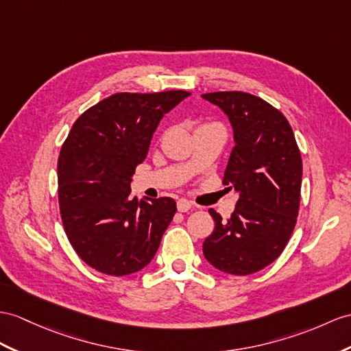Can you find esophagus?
I'll return each mask as SVG.
<instances>
[{"instance_id":"obj_1","label":"esophagus","mask_w":351,"mask_h":351,"mask_svg":"<svg viewBox=\"0 0 351 351\" xmlns=\"http://www.w3.org/2000/svg\"><path fill=\"white\" fill-rule=\"evenodd\" d=\"M191 208H192V202L191 201H187L184 198L177 201V210L180 211V213H186V211H189Z\"/></svg>"}]
</instances>
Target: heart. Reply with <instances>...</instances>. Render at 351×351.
Wrapping results in <instances>:
<instances>
[{
	"instance_id": "1",
	"label": "heart",
	"mask_w": 351,
	"mask_h": 351,
	"mask_svg": "<svg viewBox=\"0 0 351 351\" xmlns=\"http://www.w3.org/2000/svg\"><path fill=\"white\" fill-rule=\"evenodd\" d=\"M207 125H210V123H207ZM202 126H204V125H202Z\"/></svg>"
}]
</instances>
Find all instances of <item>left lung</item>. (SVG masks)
<instances>
[{
  "mask_svg": "<svg viewBox=\"0 0 351 351\" xmlns=\"http://www.w3.org/2000/svg\"><path fill=\"white\" fill-rule=\"evenodd\" d=\"M234 128L223 184L240 193L229 219L208 213L215 230L202 252L213 267L249 276L274 262L290 240L299 211L302 159L292 126L280 110L240 90L204 93Z\"/></svg>",
  "mask_w": 351,
  "mask_h": 351,
  "instance_id": "8db88e82",
  "label": "left lung"
}]
</instances>
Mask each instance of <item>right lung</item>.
Instances as JSON below:
<instances>
[{
	"label": "right lung",
	"mask_w": 351,
	"mask_h": 351,
	"mask_svg": "<svg viewBox=\"0 0 351 351\" xmlns=\"http://www.w3.org/2000/svg\"><path fill=\"white\" fill-rule=\"evenodd\" d=\"M186 90L117 92L74 122L58 159V199L68 241L102 274L143 269L158 252L177 207L168 196H131L135 168L146 159L160 119Z\"/></svg>",
	"instance_id": "right-lung-1"
}]
</instances>
